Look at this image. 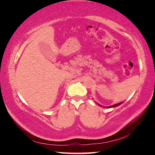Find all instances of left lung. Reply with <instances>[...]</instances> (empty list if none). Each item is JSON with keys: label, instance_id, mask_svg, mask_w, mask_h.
<instances>
[{"label": "left lung", "instance_id": "8db88e82", "mask_svg": "<svg viewBox=\"0 0 155 155\" xmlns=\"http://www.w3.org/2000/svg\"><path fill=\"white\" fill-rule=\"evenodd\" d=\"M124 102V101H122V102L116 104H114V105H112V106H109V107H105V108H114V107H118V106L120 105V104H123ZM97 104H98L99 106H100V107H102V106H101V104H98V103H97Z\"/></svg>", "mask_w": 155, "mask_h": 155}]
</instances>
